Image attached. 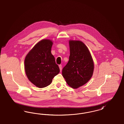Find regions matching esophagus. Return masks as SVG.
<instances>
[{"label":"esophagus","instance_id":"esophagus-1","mask_svg":"<svg viewBox=\"0 0 124 124\" xmlns=\"http://www.w3.org/2000/svg\"><path fill=\"white\" fill-rule=\"evenodd\" d=\"M59 67L60 71L61 72V71L62 70V65H59Z\"/></svg>","mask_w":124,"mask_h":124}]
</instances>
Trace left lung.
Wrapping results in <instances>:
<instances>
[{"mask_svg": "<svg viewBox=\"0 0 124 124\" xmlns=\"http://www.w3.org/2000/svg\"><path fill=\"white\" fill-rule=\"evenodd\" d=\"M69 44V61L63 68L62 75L70 86L77 88L91 79L94 63L88 49L83 42L70 40Z\"/></svg>", "mask_w": 124, "mask_h": 124, "instance_id": "left-lung-1", "label": "left lung"}]
</instances>
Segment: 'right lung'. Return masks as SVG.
I'll return each instance as SVG.
<instances>
[{
  "instance_id": "obj_1",
  "label": "right lung",
  "mask_w": 124,
  "mask_h": 124,
  "mask_svg": "<svg viewBox=\"0 0 124 124\" xmlns=\"http://www.w3.org/2000/svg\"><path fill=\"white\" fill-rule=\"evenodd\" d=\"M53 42L44 39L37 43L24 60V69L29 81L39 88L50 85L60 69L51 53Z\"/></svg>"
}]
</instances>
